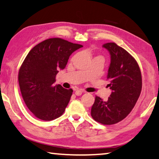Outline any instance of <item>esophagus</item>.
Segmentation results:
<instances>
[{
  "label": "esophagus",
  "mask_w": 159,
  "mask_h": 159,
  "mask_svg": "<svg viewBox=\"0 0 159 159\" xmlns=\"http://www.w3.org/2000/svg\"><path fill=\"white\" fill-rule=\"evenodd\" d=\"M82 93H83V91L81 90H77L75 92V95H77V96H80Z\"/></svg>",
  "instance_id": "1"
}]
</instances>
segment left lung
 <instances>
[{"instance_id": "1", "label": "left lung", "mask_w": 159, "mask_h": 159, "mask_svg": "<svg viewBox=\"0 0 159 159\" xmlns=\"http://www.w3.org/2000/svg\"><path fill=\"white\" fill-rule=\"evenodd\" d=\"M110 55L107 85L112 93L107 101L96 96L91 108V116L102 125L120 122L132 111L142 87L141 70L137 62L125 49L114 42L102 45Z\"/></svg>"}]
</instances>
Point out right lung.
<instances>
[{"label": "right lung", "mask_w": 159, "mask_h": 159, "mask_svg": "<svg viewBox=\"0 0 159 159\" xmlns=\"http://www.w3.org/2000/svg\"><path fill=\"white\" fill-rule=\"evenodd\" d=\"M82 47L50 38L37 44L25 57L19 70V85L27 107L37 118L51 121L65 111L73 90L54 85L55 78L65 69L70 54Z\"/></svg>", "instance_id": "1"}]
</instances>
